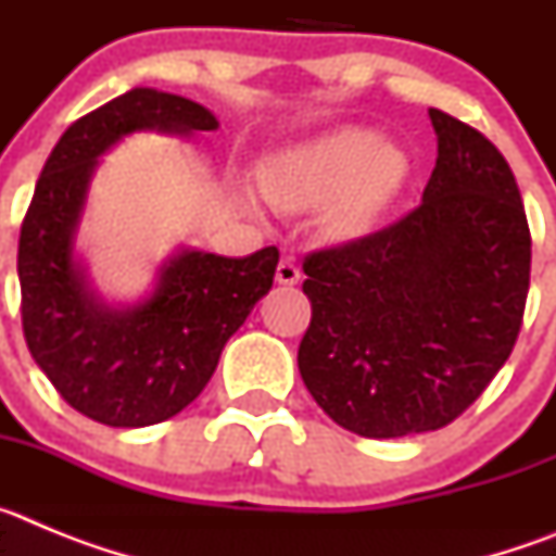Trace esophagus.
I'll return each mask as SVG.
<instances>
[{
  "label": "esophagus",
  "mask_w": 556,
  "mask_h": 556,
  "mask_svg": "<svg viewBox=\"0 0 556 556\" xmlns=\"http://www.w3.org/2000/svg\"><path fill=\"white\" fill-rule=\"evenodd\" d=\"M275 281L283 283V287H294V283L301 281V267L294 264V258H281V262H278Z\"/></svg>",
  "instance_id": "obj_1"
}]
</instances>
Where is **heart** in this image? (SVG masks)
<instances>
[{"label":"heart","mask_w":556,"mask_h":556,"mask_svg":"<svg viewBox=\"0 0 556 556\" xmlns=\"http://www.w3.org/2000/svg\"><path fill=\"white\" fill-rule=\"evenodd\" d=\"M406 159L376 132L339 127L317 139L287 147L258 164V189L283 211L317 210V228L345 242L365 236L384 217L404 186ZM244 205L253 198L244 194Z\"/></svg>","instance_id":"1"}]
</instances>
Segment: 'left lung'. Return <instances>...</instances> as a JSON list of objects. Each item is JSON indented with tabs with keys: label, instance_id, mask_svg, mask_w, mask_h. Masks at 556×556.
<instances>
[{
	"label": "left lung",
	"instance_id": "left-lung-1",
	"mask_svg": "<svg viewBox=\"0 0 556 556\" xmlns=\"http://www.w3.org/2000/svg\"><path fill=\"white\" fill-rule=\"evenodd\" d=\"M437 164L390 228L303 262L301 378L333 424L370 440L448 426L504 367L523 323L532 236L495 144L429 108Z\"/></svg>",
	"mask_w": 556,
	"mask_h": 556
}]
</instances>
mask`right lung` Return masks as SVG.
Masks as SVG:
<instances>
[{
    "instance_id": "1",
    "label": "right lung",
    "mask_w": 556,
    "mask_h": 556,
    "mask_svg": "<svg viewBox=\"0 0 556 556\" xmlns=\"http://www.w3.org/2000/svg\"><path fill=\"white\" fill-rule=\"evenodd\" d=\"M217 127L186 97L130 88L77 119L43 164L18 236L24 339L63 401L97 424L141 429L186 409L273 287L278 248L244 258L184 248L161 264L150 294L111 306L75 253L88 186L113 144L139 130Z\"/></svg>"
}]
</instances>
